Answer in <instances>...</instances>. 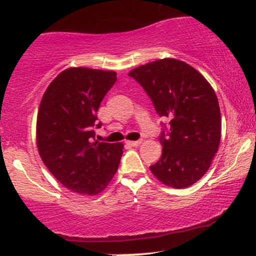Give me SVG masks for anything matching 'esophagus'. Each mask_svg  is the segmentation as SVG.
I'll list each match as a JSON object with an SVG mask.
<instances>
[{"mask_svg":"<svg viewBox=\"0 0 256 256\" xmlns=\"http://www.w3.org/2000/svg\"><path fill=\"white\" fill-rule=\"evenodd\" d=\"M142 143V140H126V144L131 146H137Z\"/></svg>","mask_w":256,"mask_h":256,"instance_id":"34e87169","label":"esophagus"}]
</instances>
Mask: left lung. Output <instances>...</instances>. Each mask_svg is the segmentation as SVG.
<instances>
[{"label":"left lung","instance_id":"1","mask_svg":"<svg viewBox=\"0 0 256 256\" xmlns=\"http://www.w3.org/2000/svg\"><path fill=\"white\" fill-rule=\"evenodd\" d=\"M170 119L160 140L162 154L150 171L167 186L183 189L198 180L218 152L222 132L219 102L210 84L190 64L162 58L128 73Z\"/></svg>","mask_w":256,"mask_h":256}]
</instances>
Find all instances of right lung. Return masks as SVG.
Instances as JSON below:
<instances>
[{"label": "right lung", "instance_id": "right-lung-1", "mask_svg": "<svg viewBox=\"0 0 256 256\" xmlns=\"http://www.w3.org/2000/svg\"><path fill=\"white\" fill-rule=\"evenodd\" d=\"M116 82L113 71L72 67L49 84L37 116V148L64 186L82 195L101 192L116 174L122 143L95 140L98 110Z\"/></svg>", "mask_w": 256, "mask_h": 256}]
</instances>
